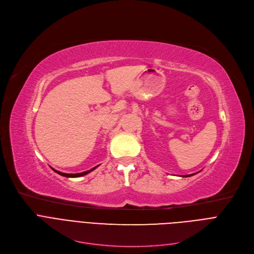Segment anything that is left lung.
I'll return each mask as SVG.
<instances>
[{
    "instance_id": "left-lung-1",
    "label": "left lung",
    "mask_w": 254,
    "mask_h": 254,
    "mask_svg": "<svg viewBox=\"0 0 254 254\" xmlns=\"http://www.w3.org/2000/svg\"><path fill=\"white\" fill-rule=\"evenodd\" d=\"M191 175H193V174H189V175H186V177H188V176H191Z\"/></svg>"
}]
</instances>
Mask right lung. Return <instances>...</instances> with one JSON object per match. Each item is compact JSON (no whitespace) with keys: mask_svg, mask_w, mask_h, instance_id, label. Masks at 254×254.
<instances>
[{"mask_svg":"<svg viewBox=\"0 0 254 254\" xmlns=\"http://www.w3.org/2000/svg\"><path fill=\"white\" fill-rule=\"evenodd\" d=\"M98 166H95V167H93L92 169H90V170H87V171H84V172H81V173H64V172H61V171H57V170H55V169H53L56 173H58L59 175H63V176H65V177H80V176H83V175H86V174H88V173H90L91 171H93L95 168H97Z\"/></svg>","mask_w":254,"mask_h":254,"instance_id":"right-lung-1","label":"right lung"}]
</instances>
